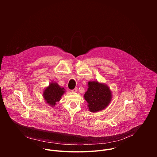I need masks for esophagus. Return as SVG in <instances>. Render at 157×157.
Returning a JSON list of instances; mask_svg holds the SVG:
<instances>
[{
  "instance_id": "esophagus-1",
  "label": "esophagus",
  "mask_w": 157,
  "mask_h": 157,
  "mask_svg": "<svg viewBox=\"0 0 157 157\" xmlns=\"http://www.w3.org/2000/svg\"><path fill=\"white\" fill-rule=\"evenodd\" d=\"M72 92H74V93H76L78 91V87H75L74 89H73V90L71 91Z\"/></svg>"
}]
</instances>
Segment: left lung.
<instances>
[{"label": "left lung", "mask_w": 157, "mask_h": 157, "mask_svg": "<svg viewBox=\"0 0 157 157\" xmlns=\"http://www.w3.org/2000/svg\"><path fill=\"white\" fill-rule=\"evenodd\" d=\"M87 91L84 98L87 102V107L91 113H97L105 109L112 100V91L109 87L98 81H89Z\"/></svg>", "instance_id": "1"}]
</instances>
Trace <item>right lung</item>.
Returning a JSON list of instances; mask_svg holds the SVG:
<instances>
[{
    "label": "right lung",
    "mask_w": 157,
    "mask_h": 157,
    "mask_svg": "<svg viewBox=\"0 0 157 157\" xmlns=\"http://www.w3.org/2000/svg\"><path fill=\"white\" fill-rule=\"evenodd\" d=\"M65 89L61 87L56 82H52L48 86L44 88L43 92V97L45 102L51 107H55L57 102H59L61 96L65 93Z\"/></svg>",
    "instance_id": "obj_1"
}]
</instances>
